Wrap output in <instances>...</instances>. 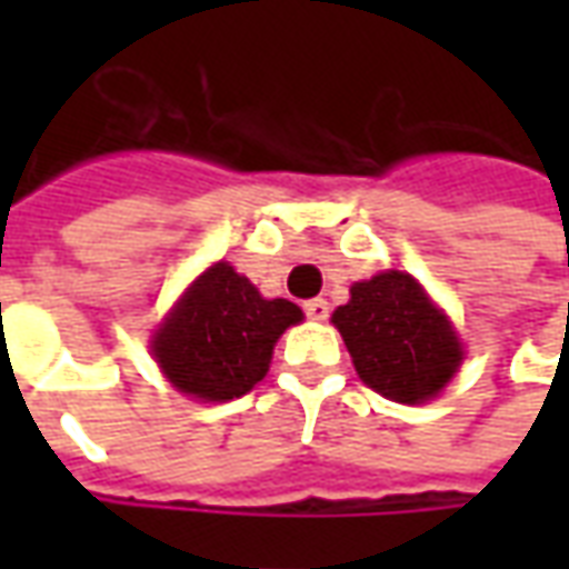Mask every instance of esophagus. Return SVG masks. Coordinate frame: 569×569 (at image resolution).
<instances>
[{
    "label": "esophagus",
    "instance_id": "esophagus-1",
    "mask_svg": "<svg viewBox=\"0 0 569 569\" xmlns=\"http://www.w3.org/2000/svg\"><path fill=\"white\" fill-rule=\"evenodd\" d=\"M305 313H308V320H329V301L326 298H310V301H305Z\"/></svg>",
    "mask_w": 569,
    "mask_h": 569
}]
</instances>
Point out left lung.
Returning a JSON list of instances; mask_svg holds the SVG:
<instances>
[{
    "instance_id": "1",
    "label": "left lung",
    "mask_w": 569,
    "mask_h": 569,
    "mask_svg": "<svg viewBox=\"0 0 569 569\" xmlns=\"http://www.w3.org/2000/svg\"><path fill=\"white\" fill-rule=\"evenodd\" d=\"M359 378L393 402H427L451 381L463 350L411 273L383 271L332 313Z\"/></svg>"
}]
</instances>
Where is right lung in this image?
I'll use <instances>...</instances> for the list:
<instances>
[{"instance_id":"obj_1","label":"right lung","mask_w":569,"mask_h":569,"mask_svg":"<svg viewBox=\"0 0 569 569\" xmlns=\"http://www.w3.org/2000/svg\"><path fill=\"white\" fill-rule=\"evenodd\" d=\"M301 322V310L259 289L231 264H212L191 283L154 335V359L176 390L207 402L249 393L271 366L277 338Z\"/></svg>"}]
</instances>
